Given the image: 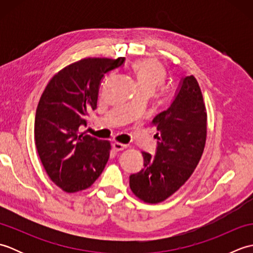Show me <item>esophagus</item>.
Returning <instances> with one entry per match:
<instances>
[{"mask_svg": "<svg viewBox=\"0 0 253 253\" xmlns=\"http://www.w3.org/2000/svg\"><path fill=\"white\" fill-rule=\"evenodd\" d=\"M112 147H113V149L115 150V151H123L124 149L127 148L126 144H123V143H120V142H114L112 144Z\"/></svg>", "mask_w": 253, "mask_h": 253, "instance_id": "34e87169", "label": "esophagus"}]
</instances>
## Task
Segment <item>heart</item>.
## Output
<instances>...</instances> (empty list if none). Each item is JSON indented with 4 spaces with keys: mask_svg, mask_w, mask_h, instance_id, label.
Returning <instances> with one entry per match:
<instances>
[{
    "mask_svg": "<svg viewBox=\"0 0 253 253\" xmlns=\"http://www.w3.org/2000/svg\"><path fill=\"white\" fill-rule=\"evenodd\" d=\"M132 71L140 90L150 89L153 91L155 87L164 83L166 76L162 64L153 58H144L135 62L132 64Z\"/></svg>",
    "mask_w": 253,
    "mask_h": 253,
    "instance_id": "heart-1",
    "label": "heart"
}]
</instances>
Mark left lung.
<instances>
[{"label":"left lung","mask_w":253,"mask_h":253,"mask_svg":"<svg viewBox=\"0 0 253 253\" xmlns=\"http://www.w3.org/2000/svg\"><path fill=\"white\" fill-rule=\"evenodd\" d=\"M155 154L142 151L143 169L129 176L130 189L141 200L159 203L173 195L196 169L206 144L207 113L193 76L182 77L173 100L153 118Z\"/></svg>","instance_id":"left-lung-1"}]
</instances>
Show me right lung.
I'll use <instances>...</instances> for the list:
<instances>
[{
	"mask_svg": "<svg viewBox=\"0 0 253 253\" xmlns=\"http://www.w3.org/2000/svg\"><path fill=\"white\" fill-rule=\"evenodd\" d=\"M125 57L84 58L53 77L42 93L35 118V141L51 180L66 192L87 189L110 158L109 141L79 132L95 110L105 74L121 67Z\"/></svg>",
	"mask_w": 253,
	"mask_h": 253,
	"instance_id": "add662e5",
	"label": "right lung"
}]
</instances>
